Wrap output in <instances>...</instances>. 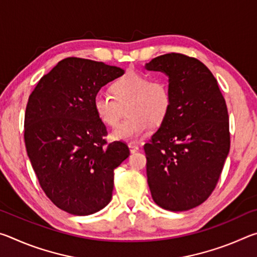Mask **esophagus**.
Segmentation results:
<instances>
[{
    "mask_svg": "<svg viewBox=\"0 0 257 257\" xmlns=\"http://www.w3.org/2000/svg\"><path fill=\"white\" fill-rule=\"evenodd\" d=\"M128 146H129V150H130V152H132V153H136V152L139 150V146L138 145L132 144V143H130Z\"/></svg>",
    "mask_w": 257,
    "mask_h": 257,
    "instance_id": "34e87169",
    "label": "esophagus"
}]
</instances>
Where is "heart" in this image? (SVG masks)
Listing matches in <instances>:
<instances>
[{"label": "heart", "instance_id": "b5f03b06", "mask_svg": "<svg viewBox=\"0 0 257 257\" xmlns=\"http://www.w3.org/2000/svg\"><path fill=\"white\" fill-rule=\"evenodd\" d=\"M110 96L98 94L93 107L98 120L108 128H115L123 115L128 118L112 133L121 142H138L167 118L171 107V92L163 79L136 71L115 78L108 86Z\"/></svg>", "mask_w": 257, "mask_h": 257}]
</instances>
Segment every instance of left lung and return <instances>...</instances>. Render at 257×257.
<instances>
[{"label":"left lung","mask_w":257,"mask_h":257,"mask_svg":"<svg viewBox=\"0 0 257 257\" xmlns=\"http://www.w3.org/2000/svg\"><path fill=\"white\" fill-rule=\"evenodd\" d=\"M146 69L164 72L171 92L167 118L144 145L152 197L165 210H190L210 197L222 172L230 150L227 104L197 59L168 53Z\"/></svg>","instance_id":"obj_1"}]
</instances>
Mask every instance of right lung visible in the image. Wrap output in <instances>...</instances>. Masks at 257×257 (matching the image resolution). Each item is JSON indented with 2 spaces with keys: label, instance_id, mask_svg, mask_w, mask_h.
<instances>
[{
  "label": "right lung",
  "instance_id": "right-lung-1",
  "mask_svg": "<svg viewBox=\"0 0 257 257\" xmlns=\"http://www.w3.org/2000/svg\"><path fill=\"white\" fill-rule=\"evenodd\" d=\"M123 72L67 58L29 95L24 134L28 158L46 196L70 214H93L110 203L114 169L130 154L123 142H106V127L93 107L101 87Z\"/></svg>",
  "mask_w": 257,
  "mask_h": 257
}]
</instances>
